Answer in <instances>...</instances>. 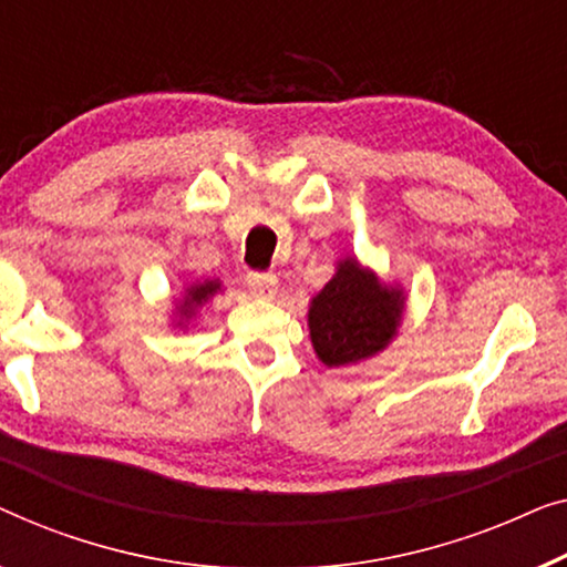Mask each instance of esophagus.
<instances>
[{"mask_svg": "<svg viewBox=\"0 0 567 567\" xmlns=\"http://www.w3.org/2000/svg\"><path fill=\"white\" fill-rule=\"evenodd\" d=\"M246 285H249V290L254 298H275L277 290H280V282H277L275 275H265V272H251L246 277Z\"/></svg>", "mask_w": 567, "mask_h": 567, "instance_id": "34e87169", "label": "esophagus"}]
</instances>
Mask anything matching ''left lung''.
I'll use <instances>...</instances> for the list:
<instances>
[{"instance_id": "1", "label": "left lung", "mask_w": 567, "mask_h": 567, "mask_svg": "<svg viewBox=\"0 0 567 567\" xmlns=\"http://www.w3.org/2000/svg\"><path fill=\"white\" fill-rule=\"evenodd\" d=\"M405 300L401 285L380 280L357 257H341L308 306L316 357L326 367H354L385 352L403 323Z\"/></svg>"}]
</instances>
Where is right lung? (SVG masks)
Segmentation results:
<instances>
[{
  "instance_id": "right-lung-1",
  "label": "right lung",
  "mask_w": 567,
  "mask_h": 567,
  "mask_svg": "<svg viewBox=\"0 0 567 567\" xmlns=\"http://www.w3.org/2000/svg\"><path fill=\"white\" fill-rule=\"evenodd\" d=\"M223 292V282L220 280H193L182 287V298L174 300V308H172V326L174 329H182L187 331L189 326H195L197 321V313L210 302L215 295Z\"/></svg>"
}]
</instances>
